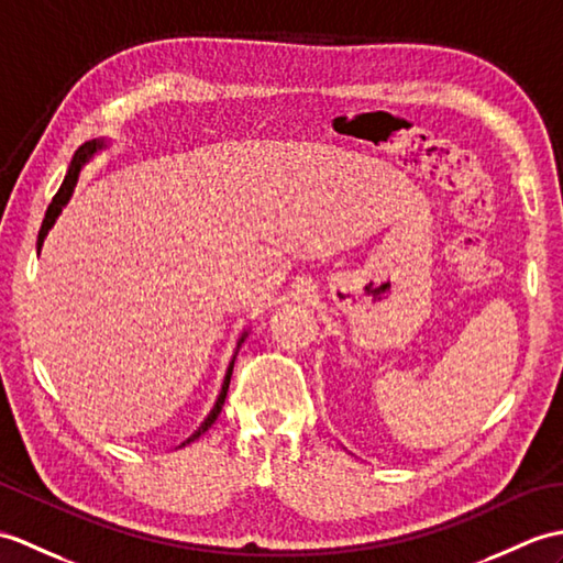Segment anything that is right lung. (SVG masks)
<instances>
[{
	"mask_svg": "<svg viewBox=\"0 0 563 563\" xmlns=\"http://www.w3.org/2000/svg\"><path fill=\"white\" fill-rule=\"evenodd\" d=\"M98 148H102V143L100 141H86L81 148H78L76 153H74V161H71V167H69V173H67V177H64V181H62V187H59V191L55 194V199H52V203L47 206V213H45V218H43V225H41V232H37V252H41V246H43V242H45V238H47V230L55 225V220H57V216L62 213V206H67V201H69V196H71V191H74V187H76V179H78V173H81V165L84 163H88L90 158H93V153L98 151ZM244 338H246V333L240 338V343H238V347L244 343ZM238 357V355H234ZM234 357H232V362H230V367H228V374H225V382H222V388H220V396H218V400H216V405H213V410L208 412V417L203 420V424L194 431V434L185 441V443H189V441H194V439H199L203 431L211 427L216 420H218V415H220V410H222V405H225V396H228V388H230V376H232V367H234ZM185 443H181V446H185Z\"/></svg>",
	"mask_w": 563,
	"mask_h": 563,
	"instance_id": "obj_1",
	"label": "right lung"
}]
</instances>
